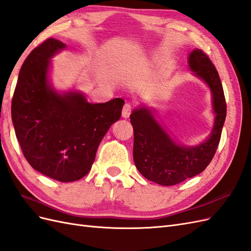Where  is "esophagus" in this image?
Segmentation results:
<instances>
[{
  "mask_svg": "<svg viewBox=\"0 0 251 251\" xmlns=\"http://www.w3.org/2000/svg\"><path fill=\"white\" fill-rule=\"evenodd\" d=\"M132 109H133V104L131 102H126L123 108V117L127 118L128 116H130Z\"/></svg>",
  "mask_w": 251,
  "mask_h": 251,
  "instance_id": "esophagus-1",
  "label": "esophagus"
}]
</instances>
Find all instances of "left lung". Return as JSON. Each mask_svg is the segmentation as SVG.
Instances as JSON below:
<instances>
[{
  "label": "left lung",
  "mask_w": 251,
  "mask_h": 251,
  "mask_svg": "<svg viewBox=\"0 0 251 251\" xmlns=\"http://www.w3.org/2000/svg\"><path fill=\"white\" fill-rule=\"evenodd\" d=\"M188 65L211 91L216 117L206 140L195 147L180 146L157 123L149 109H135L130 116L134 128L133 157L136 168L144 178L164 186L178 184L206 169L216 154L226 118L222 82L209 57L202 50L195 49L188 56Z\"/></svg>",
  "instance_id": "obj_1"
}]
</instances>
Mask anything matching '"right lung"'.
Masks as SVG:
<instances>
[{"label": "right lung", "instance_id": "1", "mask_svg": "<svg viewBox=\"0 0 251 251\" xmlns=\"http://www.w3.org/2000/svg\"><path fill=\"white\" fill-rule=\"evenodd\" d=\"M66 45L48 39L23 63L11 118L23 154L34 170L60 182L81 179L97 148L121 116L125 100L90 103L77 91L57 93L48 80L50 58Z\"/></svg>", "mask_w": 251, "mask_h": 251}]
</instances>
